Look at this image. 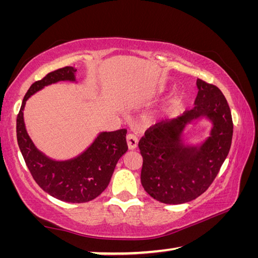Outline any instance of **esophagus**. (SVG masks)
Masks as SVG:
<instances>
[{"label":"esophagus","instance_id":"1","mask_svg":"<svg viewBox=\"0 0 258 258\" xmlns=\"http://www.w3.org/2000/svg\"><path fill=\"white\" fill-rule=\"evenodd\" d=\"M126 140H127V145H128L130 150H134L135 148L138 147L139 138L137 137V134L130 133V134L127 135V138H126Z\"/></svg>","mask_w":258,"mask_h":258}]
</instances>
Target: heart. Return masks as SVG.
I'll list each match as a JSON object with an SVG mask.
<instances>
[{"mask_svg": "<svg viewBox=\"0 0 258 258\" xmlns=\"http://www.w3.org/2000/svg\"><path fill=\"white\" fill-rule=\"evenodd\" d=\"M177 104H178V99L174 98V99L171 100V102H169V107L175 108V107H177Z\"/></svg>", "mask_w": 258, "mask_h": 258, "instance_id": "1", "label": "heart"}]
</instances>
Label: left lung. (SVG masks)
I'll use <instances>...</instances> for the list:
<instances>
[{"label":"left lung","mask_w":258,"mask_h":258,"mask_svg":"<svg viewBox=\"0 0 258 258\" xmlns=\"http://www.w3.org/2000/svg\"><path fill=\"white\" fill-rule=\"evenodd\" d=\"M197 87L191 110L151 126L139 142L142 186L160 203L177 205L198 198L215 180L230 151L233 123L228 101L215 85L197 80ZM200 118L212 123L210 137L199 145H184L186 125Z\"/></svg>","instance_id":"8db88e82"}]
</instances>
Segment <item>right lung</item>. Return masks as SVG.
<instances>
[{
  "label": "right lung",
  "instance_id": "add662e5",
  "mask_svg": "<svg viewBox=\"0 0 258 258\" xmlns=\"http://www.w3.org/2000/svg\"><path fill=\"white\" fill-rule=\"evenodd\" d=\"M75 73L74 67H63L32 84L17 117V140L35 182L52 197L66 203L80 204L93 200L106 190L116 164L128 149L126 143L127 131L121 128L99 133L92 145L75 158L54 160L35 147L24 121L25 104L30 95L60 81L76 82Z\"/></svg>",
  "mask_w": 258,
  "mask_h": 258
}]
</instances>
